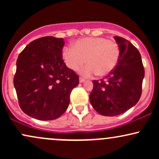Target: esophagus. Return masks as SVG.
<instances>
[{
	"instance_id": "esophagus-1",
	"label": "esophagus",
	"mask_w": 159,
	"mask_h": 159,
	"mask_svg": "<svg viewBox=\"0 0 159 159\" xmlns=\"http://www.w3.org/2000/svg\"><path fill=\"white\" fill-rule=\"evenodd\" d=\"M85 81L84 78H79V82L80 83H83V82Z\"/></svg>"
}]
</instances>
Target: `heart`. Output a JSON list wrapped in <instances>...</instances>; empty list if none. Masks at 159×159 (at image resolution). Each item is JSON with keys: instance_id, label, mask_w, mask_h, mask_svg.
Listing matches in <instances>:
<instances>
[{"instance_id": "obj_1", "label": "heart", "mask_w": 159, "mask_h": 159, "mask_svg": "<svg viewBox=\"0 0 159 159\" xmlns=\"http://www.w3.org/2000/svg\"><path fill=\"white\" fill-rule=\"evenodd\" d=\"M73 48L65 47L62 51V57L66 65L72 71L80 69V74L90 77L96 74L99 77L110 74L117 66L120 50L114 40L105 37H85L74 42Z\"/></svg>"}]
</instances>
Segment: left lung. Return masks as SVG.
I'll use <instances>...</instances> for the list:
<instances>
[{
	"instance_id": "left-lung-1",
	"label": "left lung",
	"mask_w": 159,
	"mask_h": 159,
	"mask_svg": "<svg viewBox=\"0 0 159 159\" xmlns=\"http://www.w3.org/2000/svg\"><path fill=\"white\" fill-rule=\"evenodd\" d=\"M120 47L117 66L105 79L93 81L90 94L92 106L99 114L113 116L123 114L139 101L144 78L140 52L129 41L114 36Z\"/></svg>"
}]
</instances>
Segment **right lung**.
<instances>
[{"mask_svg": "<svg viewBox=\"0 0 159 159\" xmlns=\"http://www.w3.org/2000/svg\"><path fill=\"white\" fill-rule=\"evenodd\" d=\"M63 38L34 40L19 54L13 83L20 107L39 120L60 117L68 108L70 93L79 78L62 59Z\"/></svg>", "mask_w": 159, "mask_h": 159, "instance_id": "obj_1", "label": "right lung"}]
</instances>
